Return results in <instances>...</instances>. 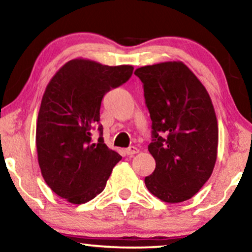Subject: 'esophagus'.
<instances>
[{"label": "esophagus", "instance_id": "obj_1", "mask_svg": "<svg viewBox=\"0 0 252 252\" xmlns=\"http://www.w3.org/2000/svg\"><path fill=\"white\" fill-rule=\"evenodd\" d=\"M138 153V149L136 147H129L128 149H126V154L128 156H132V155H135V154H137Z\"/></svg>", "mask_w": 252, "mask_h": 252}]
</instances>
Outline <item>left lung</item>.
I'll use <instances>...</instances> for the list:
<instances>
[{
  "label": "left lung",
  "instance_id": "1",
  "mask_svg": "<svg viewBox=\"0 0 252 252\" xmlns=\"http://www.w3.org/2000/svg\"><path fill=\"white\" fill-rule=\"evenodd\" d=\"M153 121L148 150L156 160L148 190L166 203L190 199L213 174L218 126L210 96L181 61L136 69Z\"/></svg>",
  "mask_w": 252,
  "mask_h": 252
}]
</instances>
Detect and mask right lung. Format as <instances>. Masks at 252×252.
<instances>
[{
    "mask_svg": "<svg viewBox=\"0 0 252 252\" xmlns=\"http://www.w3.org/2000/svg\"><path fill=\"white\" fill-rule=\"evenodd\" d=\"M132 65H104L75 59L48 83L36 126V149L45 183L72 204H83L104 190L113 168L122 159L92 130L99 122L103 96L131 77Z\"/></svg>",
    "mask_w": 252,
    "mask_h": 252,
    "instance_id": "add662e5",
    "label": "right lung"
}]
</instances>
